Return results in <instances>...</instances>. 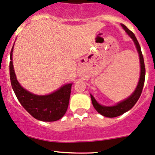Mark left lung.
<instances>
[{
    "label": "left lung",
    "mask_w": 155,
    "mask_h": 155,
    "mask_svg": "<svg viewBox=\"0 0 155 155\" xmlns=\"http://www.w3.org/2000/svg\"><path fill=\"white\" fill-rule=\"evenodd\" d=\"M123 29L125 30L126 33H127L129 36L132 39V40L134 42L135 46L137 50V52L139 54V57H140V79H139L138 84H137L136 89H135L134 92L131 94L129 97L123 101L119 102L116 104V105L113 106H104V105L100 104L98 103V101L95 99L92 95L90 94L91 100H92V103L95 109L96 110L97 112L102 116H105V117L113 118L119 116L120 115L123 114L127 111L130 110L132 107L135 105L137 101L140 98V95H141L142 91H143V86H144L145 82V78H146V68H145L144 64V60H143V56L142 54L141 48H140V44H139L138 41H137L136 36L134 34L133 32L130 31L125 25L121 24Z\"/></svg>",
    "instance_id": "1"
}]
</instances>
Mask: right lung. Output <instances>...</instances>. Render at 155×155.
Masks as SVG:
<instances>
[{
	"label": "right lung",
	"instance_id": "obj_1",
	"mask_svg": "<svg viewBox=\"0 0 155 155\" xmlns=\"http://www.w3.org/2000/svg\"><path fill=\"white\" fill-rule=\"evenodd\" d=\"M10 52L9 74L11 85L17 98L24 108L33 117L43 122H54L61 119L68 109L72 83L65 84L52 93L45 95L33 94L24 89L17 80L12 64V51Z\"/></svg>",
	"mask_w": 155,
	"mask_h": 155
}]
</instances>
